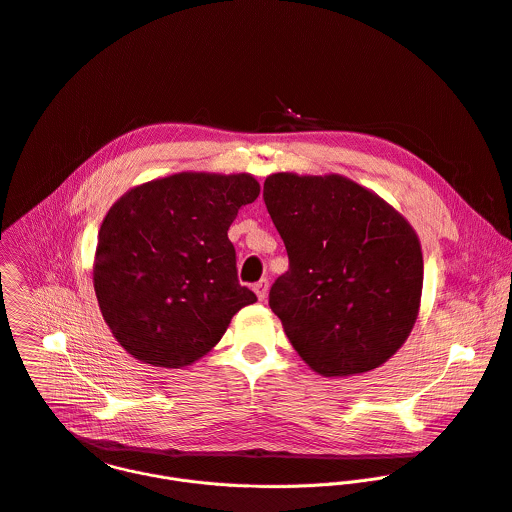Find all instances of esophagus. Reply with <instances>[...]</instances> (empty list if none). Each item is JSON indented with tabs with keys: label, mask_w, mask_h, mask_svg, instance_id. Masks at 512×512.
I'll return each mask as SVG.
<instances>
[{
	"label": "esophagus",
	"mask_w": 512,
	"mask_h": 512,
	"mask_svg": "<svg viewBox=\"0 0 512 512\" xmlns=\"http://www.w3.org/2000/svg\"><path fill=\"white\" fill-rule=\"evenodd\" d=\"M253 289H255V293H257V297H259V301H265L267 291H269V281H267V279H261V281H257V283L253 285Z\"/></svg>",
	"instance_id": "1"
}]
</instances>
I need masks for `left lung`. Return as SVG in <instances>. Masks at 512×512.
I'll return each instance as SVG.
<instances>
[{
  "mask_svg": "<svg viewBox=\"0 0 512 512\" xmlns=\"http://www.w3.org/2000/svg\"><path fill=\"white\" fill-rule=\"evenodd\" d=\"M263 201L289 257L269 307L295 352L325 378L388 362L410 335L422 295V249L408 221L337 175H271Z\"/></svg>",
  "mask_w": 512,
  "mask_h": 512,
  "instance_id": "1",
  "label": "left lung"
}]
</instances>
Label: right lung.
Listing matches in <instances>:
<instances>
[{
  "instance_id": "right-lung-1",
  "label": "right lung",
  "mask_w": 512,
  "mask_h": 512,
  "mask_svg": "<svg viewBox=\"0 0 512 512\" xmlns=\"http://www.w3.org/2000/svg\"><path fill=\"white\" fill-rule=\"evenodd\" d=\"M259 197L251 175L181 173L128 191L108 211L94 289L104 321L136 360L183 368L219 344L257 295L237 277L229 227Z\"/></svg>"
}]
</instances>
